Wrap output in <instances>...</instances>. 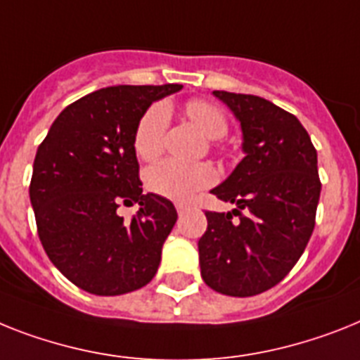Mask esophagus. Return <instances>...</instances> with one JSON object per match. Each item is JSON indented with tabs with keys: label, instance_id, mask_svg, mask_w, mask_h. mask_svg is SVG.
<instances>
[{
	"label": "esophagus",
	"instance_id": "1",
	"mask_svg": "<svg viewBox=\"0 0 360 360\" xmlns=\"http://www.w3.org/2000/svg\"><path fill=\"white\" fill-rule=\"evenodd\" d=\"M187 210H189V206H187V204H184V202H176L178 215H182V213L187 212Z\"/></svg>",
	"mask_w": 360,
	"mask_h": 360
}]
</instances>
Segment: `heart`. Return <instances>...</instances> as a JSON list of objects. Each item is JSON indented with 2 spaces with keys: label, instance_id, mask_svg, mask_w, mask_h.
<instances>
[{
  "label": "heart",
  "instance_id": "heart-1",
  "mask_svg": "<svg viewBox=\"0 0 360 360\" xmlns=\"http://www.w3.org/2000/svg\"><path fill=\"white\" fill-rule=\"evenodd\" d=\"M186 115L207 139H221L228 132L226 114L210 101L191 99L186 103ZM169 129V108L162 103L148 106L134 130V150L143 162H154L165 148ZM217 147V143H213ZM217 171L210 163H184L163 160L145 173L148 191L171 200H189L197 191L215 184Z\"/></svg>",
  "mask_w": 360,
  "mask_h": 360
}]
</instances>
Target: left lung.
I'll return each mask as SVG.
<instances>
[{
    "label": "left lung",
    "instance_id": "1",
    "mask_svg": "<svg viewBox=\"0 0 360 360\" xmlns=\"http://www.w3.org/2000/svg\"><path fill=\"white\" fill-rule=\"evenodd\" d=\"M213 94L239 120L246 156L212 189L237 207L206 212L200 274L217 292L245 298L280 283L304 254L322 189L319 160L296 115L257 95Z\"/></svg>",
    "mask_w": 360,
    "mask_h": 360
}]
</instances>
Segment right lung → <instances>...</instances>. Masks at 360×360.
Wrapping results in <instances>:
<instances>
[{
    "label": "right lung",
    "mask_w": 360,
    "mask_h": 360,
    "mask_svg": "<svg viewBox=\"0 0 360 360\" xmlns=\"http://www.w3.org/2000/svg\"><path fill=\"white\" fill-rule=\"evenodd\" d=\"M180 84L108 86L62 110L37 150L29 186L38 237L53 265L86 292L117 296L153 280L178 215L143 195L134 130ZM138 203L132 221L117 215Z\"/></svg>",
    "instance_id": "obj_1"
}]
</instances>
